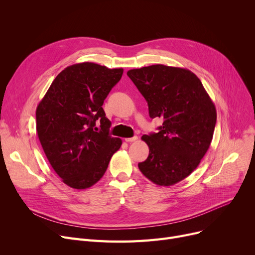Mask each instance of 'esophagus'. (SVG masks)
<instances>
[{"mask_svg": "<svg viewBox=\"0 0 255 255\" xmlns=\"http://www.w3.org/2000/svg\"><path fill=\"white\" fill-rule=\"evenodd\" d=\"M137 136H133V137H128V138H125V141H127V142H132V141H135V140H137Z\"/></svg>", "mask_w": 255, "mask_h": 255, "instance_id": "esophagus-1", "label": "esophagus"}]
</instances>
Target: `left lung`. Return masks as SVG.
Here are the masks:
<instances>
[{"label": "left lung", "instance_id": "8db88e82", "mask_svg": "<svg viewBox=\"0 0 255 255\" xmlns=\"http://www.w3.org/2000/svg\"><path fill=\"white\" fill-rule=\"evenodd\" d=\"M127 75L148 102L152 119L161 118L158 133L143 135L149 156L139 170L159 186H171L198 166L211 144L216 109L190 70L161 64L131 69Z\"/></svg>", "mask_w": 255, "mask_h": 255}]
</instances>
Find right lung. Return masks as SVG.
Returning a JSON list of instances; mask_svg holds the SVG:
<instances>
[{
  "mask_svg": "<svg viewBox=\"0 0 255 255\" xmlns=\"http://www.w3.org/2000/svg\"><path fill=\"white\" fill-rule=\"evenodd\" d=\"M123 71L90 62L68 66L37 106L40 143L53 170L71 188L96 184L122 145V139L109 134L111 121L102 105ZM97 119L100 131L95 127Z\"/></svg>",
  "mask_w": 255,
  "mask_h": 255,
  "instance_id": "obj_1",
  "label": "right lung"
}]
</instances>
